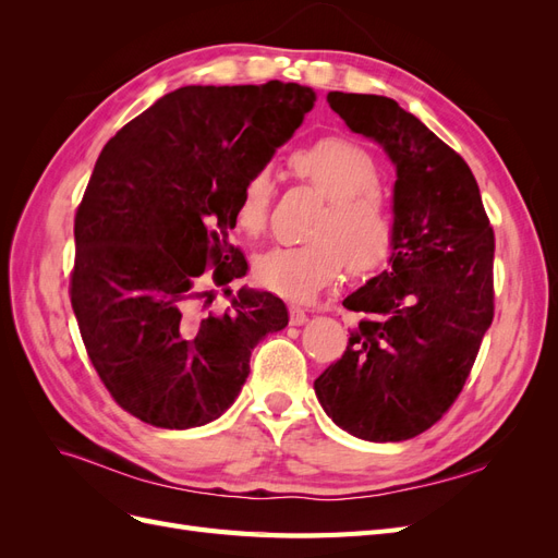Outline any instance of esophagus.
<instances>
[{"label":"esophagus","instance_id":"1","mask_svg":"<svg viewBox=\"0 0 558 558\" xmlns=\"http://www.w3.org/2000/svg\"><path fill=\"white\" fill-rule=\"evenodd\" d=\"M289 312H291V324H293V326H305V324H307V318H310V316H307V310H302V307H295V305H293Z\"/></svg>","mask_w":558,"mask_h":558}]
</instances>
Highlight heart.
Returning a JSON list of instances; mask_svg holds the SVG:
<instances>
[{
    "label": "heart",
    "mask_w": 558,
    "mask_h": 558,
    "mask_svg": "<svg viewBox=\"0 0 558 558\" xmlns=\"http://www.w3.org/2000/svg\"><path fill=\"white\" fill-rule=\"evenodd\" d=\"M293 172L328 197L312 228V242L275 246L256 258L253 275L272 293L310 300L349 265L369 272L391 251L393 218L377 193L379 170L367 150L347 140H320L291 158ZM272 205V172H251L238 197V223L258 234Z\"/></svg>",
    "instance_id": "obj_1"
}]
</instances>
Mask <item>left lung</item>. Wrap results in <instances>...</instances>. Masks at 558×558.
Segmentation results:
<instances>
[{
	"label": "left lung",
	"mask_w": 558,
	"mask_h": 558,
	"mask_svg": "<svg viewBox=\"0 0 558 558\" xmlns=\"http://www.w3.org/2000/svg\"><path fill=\"white\" fill-rule=\"evenodd\" d=\"M396 167L388 269L344 298L367 314L314 381L324 412L367 442L428 430L461 393L494 320V230L465 160L381 95L328 93Z\"/></svg>",
	"instance_id": "8db88e82"
}]
</instances>
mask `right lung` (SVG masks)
<instances>
[{
    "mask_svg": "<svg viewBox=\"0 0 558 558\" xmlns=\"http://www.w3.org/2000/svg\"><path fill=\"white\" fill-rule=\"evenodd\" d=\"M298 83L185 86L130 121L99 154L74 221L72 310L113 400L156 428L221 416L251 351L289 326L283 300L228 286L248 263L228 244L246 177L263 170L312 111ZM209 279L231 307L196 314Z\"/></svg>",
    "mask_w": 558,
    "mask_h": 558,
    "instance_id": "obj_1",
    "label": "right lung"
}]
</instances>
